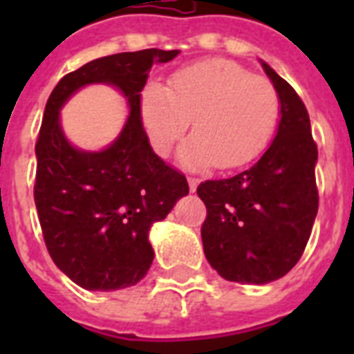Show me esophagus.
Listing matches in <instances>:
<instances>
[{"instance_id":"1","label":"esophagus","mask_w":354,"mask_h":354,"mask_svg":"<svg viewBox=\"0 0 354 354\" xmlns=\"http://www.w3.org/2000/svg\"><path fill=\"white\" fill-rule=\"evenodd\" d=\"M187 182H189V189H191V191H193V193H194V191H196V185H198L200 180H198V178H194V176H189Z\"/></svg>"}]
</instances>
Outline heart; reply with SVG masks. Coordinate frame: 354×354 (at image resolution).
Segmentation results:
<instances>
[{
	"label": "heart",
	"instance_id": "obj_1",
	"mask_svg": "<svg viewBox=\"0 0 354 354\" xmlns=\"http://www.w3.org/2000/svg\"><path fill=\"white\" fill-rule=\"evenodd\" d=\"M139 115L160 156L171 154L193 119L194 136L180 149V161L226 171L266 150L279 124L281 99L268 79L233 60L209 58L174 71L167 88L149 82Z\"/></svg>",
	"mask_w": 354,
	"mask_h": 354
}]
</instances>
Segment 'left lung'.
<instances>
[{
  "mask_svg": "<svg viewBox=\"0 0 354 354\" xmlns=\"http://www.w3.org/2000/svg\"><path fill=\"white\" fill-rule=\"evenodd\" d=\"M263 68L281 99L277 133L261 160L224 180H205L196 193L207 209L204 253L224 279L264 285L301 259L318 213V147L296 90L268 64Z\"/></svg>",
  "mask_w": 354,
  "mask_h": 354,
  "instance_id": "1",
  "label": "left lung"
}]
</instances>
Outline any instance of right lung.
Instances as JSON below:
<instances>
[{
    "instance_id": "obj_1",
    "label": "right lung",
    "mask_w": 354,
    "mask_h": 354,
    "mask_svg": "<svg viewBox=\"0 0 354 354\" xmlns=\"http://www.w3.org/2000/svg\"><path fill=\"white\" fill-rule=\"evenodd\" d=\"M178 53L143 49L97 58L62 77L47 99L36 139V211L55 264L86 290L138 285L154 259L150 226L189 193L187 178L152 150L139 115L150 68ZM91 82L118 85L131 108L120 138L101 153L71 147L57 122L63 102Z\"/></svg>"
}]
</instances>
